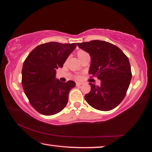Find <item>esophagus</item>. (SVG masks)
<instances>
[{
  "label": "esophagus",
  "instance_id": "1",
  "mask_svg": "<svg viewBox=\"0 0 152 152\" xmlns=\"http://www.w3.org/2000/svg\"><path fill=\"white\" fill-rule=\"evenodd\" d=\"M82 82H76V86H80V85H82Z\"/></svg>",
  "mask_w": 152,
  "mask_h": 152
}]
</instances>
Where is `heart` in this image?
<instances>
[{
  "label": "heart",
  "instance_id": "heart-1",
  "mask_svg": "<svg viewBox=\"0 0 152 152\" xmlns=\"http://www.w3.org/2000/svg\"><path fill=\"white\" fill-rule=\"evenodd\" d=\"M87 54H88V53H87L85 51L82 50H79L77 51V52H76V55H77V56H78V58L80 59V60H81L83 58L84 56H86ZM80 78H81L80 76H79V75L76 76V78H77V79H80Z\"/></svg>",
  "mask_w": 152,
  "mask_h": 152
}]
</instances>
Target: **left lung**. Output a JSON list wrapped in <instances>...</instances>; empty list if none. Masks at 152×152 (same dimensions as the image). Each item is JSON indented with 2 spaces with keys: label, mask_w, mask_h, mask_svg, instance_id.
Wrapping results in <instances>:
<instances>
[{
  "label": "left lung",
  "mask_w": 152,
  "mask_h": 152,
  "mask_svg": "<svg viewBox=\"0 0 152 152\" xmlns=\"http://www.w3.org/2000/svg\"><path fill=\"white\" fill-rule=\"evenodd\" d=\"M78 46L91 56L89 74L101 81L100 86L89 84L91 90L84 96L86 102L102 111L115 109L125 98L132 80L127 56L116 45L104 41L78 43Z\"/></svg>",
  "instance_id": "1"
}]
</instances>
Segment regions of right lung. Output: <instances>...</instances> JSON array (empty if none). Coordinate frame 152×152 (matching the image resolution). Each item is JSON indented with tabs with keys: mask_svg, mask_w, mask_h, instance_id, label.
<instances>
[{
	"mask_svg": "<svg viewBox=\"0 0 152 152\" xmlns=\"http://www.w3.org/2000/svg\"><path fill=\"white\" fill-rule=\"evenodd\" d=\"M76 43H43L31 51L22 68V85L31 106L44 115L58 113L66 106L68 94L76 83L56 79V70L62 68Z\"/></svg>",
	"mask_w": 152,
	"mask_h": 152,
	"instance_id": "right-lung-1",
	"label": "right lung"
}]
</instances>
